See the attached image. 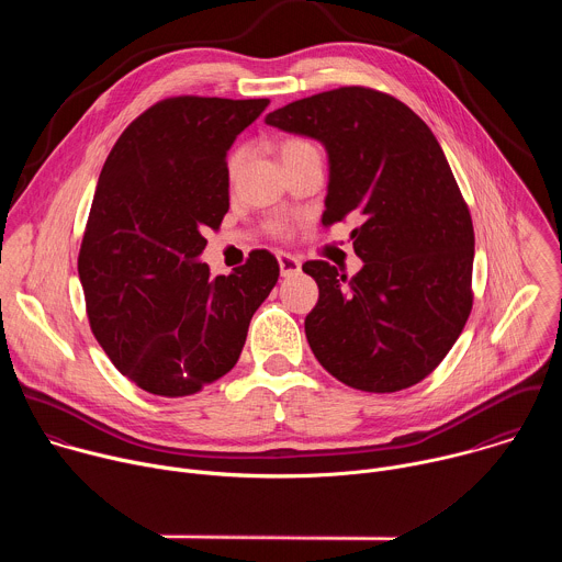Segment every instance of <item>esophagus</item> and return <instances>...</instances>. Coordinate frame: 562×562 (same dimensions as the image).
<instances>
[{
	"label": "esophagus",
	"instance_id": "1",
	"mask_svg": "<svg viewBox=\"0 0 562 562\" xmlns=\"http://www.w3.org/2000/svg\"><path fill=\"white\" fill-rule=\"evenodd\" d=\"M278 265H280V273L286 278V276H297L302 265L295 256L291 254H278Z\"/></svg>",
	"mask_w": 562,
	"mask_h": 562
}]
</instances>
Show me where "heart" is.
Here are the masks:
<instances>
[{"label":"heart","instance_id":"b5f03b06","mask_svg":"<svg viewBox=\"0 0 562 562\" xmlns=\"http://www.w3.org/2000/svg\"><path fill=\"white\" fill-rule=\"evenodd\" d=\"M278 150H280L282 165H284V162H291V159H295V157H300V155L317 153V148H315L308 139H304V137H295V135H293V137H284V139H280ZM239 165H243V153H239V150H233V153H231V157H228V162H226V171H228V176H231V178H235V176H237Z\"/></svg>","mask_w":562,"mask_h":562}]
</instances>
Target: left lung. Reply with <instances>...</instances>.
<instances>
[{"instance_id": "1", "label": "left lung", "mask_w": 562, "mask_h": 562, "mask_svg": "<svg viewBox=\"0 0 562 562\" xmlns=\"http://www.w3.org/2000/svg\"><path fill=\"white\" fill-rule=\"evenodd\" d=\"M267 124L315 137L329 153L323 226L351 231L364 267L325 260L302 271L319 289L304 319L317 362L347 386L393 393L449 353L473 304V224L431 128L400 100L340 87L291 102Z\"/></svg>"}]
</instances>
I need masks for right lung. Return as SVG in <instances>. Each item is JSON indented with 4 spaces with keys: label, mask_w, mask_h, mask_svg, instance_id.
Here are the masks:
<instances>
[{
    "label": "right lung",
    "mask_w": 562,
    "mask_h": 562,
    "mask_svg": "<svg viewBox=\"0 0 562 562\" xmlns=\"http://www.w3.org/2000/svg\"><path fill=\"white\" fill-rule=\"evenodd\" d=\"M269 100L178 95L137 115L111 148L79 247L91 331L139 389L182 397L228 373L278 282L267 249L231 276L198 262L228 211L226 150Z\"/></svg>",
    "instance_id": "1"
}]
</instances>
